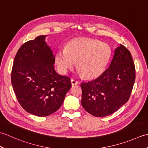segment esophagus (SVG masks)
<instances>
[{
    "mask_svg": "<svg viewBox=\"0 0 148 148\" xmlns=\"http://www.w3.org/2000/svg\"><path fill=\"white\" fill-rule=\"evenodd\" d=\"M78 83H79V82H78L77 81L75 80L74 79H71V84H72V85H74V84H77Z\"/></svg>",
    "mask_w": 148,
    "mask_h": 148,
    "instance_id": "obj_1",
    "label": "esophagus"
}]
</instances>
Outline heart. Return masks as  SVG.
Returning <instances> with one entry per match:
<instances>
[{
  "instance_id": "obj_1",
  "label": "heart",
  "mask_w": 148,
  "mask_h": 148,
  "mask_svg": "<svg viewBox=\"0 0 148 148\" xmlns=\"http://www.w3.org/2000/svg\"><path fill=\"white\" fill-rule=\"evenodd\" d=\"M111 55V49L106 43L97 40H78L71 42L65 49L58 50L55 62L59 71L65 73L77 60V67L84 76L95 78L104 72Z\"/></svg>"
}]
</instances>
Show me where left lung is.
<instances>
[{
  "mask_svg": "<svg viewBox=\"0 0 148 148\" xmlns=\"http://www.w3.org/2000/svg\"><path fill=\"white\" fill-rule=\"evenodd\" d=\"M136 79L130 52L119 45L115 49L109 67L97 79L82 82L81 105L90 114L105 117L127 102Z\"/></svg>",
  "mask_w": 148,
  "mask_h": 148,
  "instance_id": "8db88e82",
  "label": "left lung"
}]
</instances>
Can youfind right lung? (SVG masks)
Masks as SVG:
<instances>
[{
  "mask_svg": "<svg viewBox=\"0 0 148 148\" xmlns=\"http://www.w3.org/2000/svg\"><path fill=\"white\" fill-rule=\"evenodd\" d=\"M46 37L38 36L20 47L11 72L12 86L20 104L40 117L57 111L71 88L70 78L55 71V56Z\"/></svg>",
  "mask_w": 148,
  "mask_h": 148,
  "instance_id": "add662e5",
  "label": "right lung"
}]
</instances>
